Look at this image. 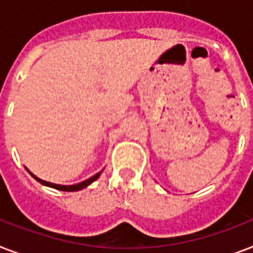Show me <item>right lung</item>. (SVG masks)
Instances as JSON below:
<instances>
[{"mask_svg":"<svg viewBox=\"0 0 253 253\" xmlns=\"http://www.w3.org/2000/svg\"><path fill=\"white\" fill-rule=\"evenodd\" d=\"M102 172L97 173V174H94L93 177H90L89 180H85L83 181V182H80V184H76V185H57V184H52V182H48V181H44L42 180V178H39V177H37L35 174H33V173L30 172V174L35 178L37 181H39L41 184L45 185V186H49V188H53V189H57V190H64V192H76V190H81V189L86 188L87 185H90L93 181H95L97 178L99 177V174H101Z\"/></svg>","mask_w":253,"mask_h":253,"instance_id":"add662e5","label":"right lung"}]
</instances>
